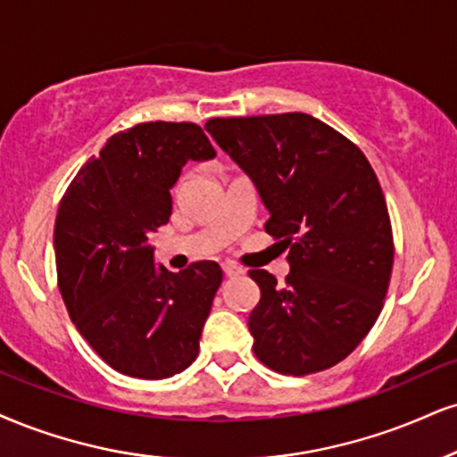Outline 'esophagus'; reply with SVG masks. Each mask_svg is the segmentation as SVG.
Masks as SVG:
<instances>
[{"instance_id": "34e87169", "label": "esophagus", "mask_w": 457, "mask_h": 457, "mask_svg": "<svg viewBox=\"0 0 457 457\" xmlns=\"http://www.w3.org/2000/svg\"><path fill=\"white\" fill-rule=\"evenodd\" d=\"M223 272H225V277H238V274H243V270H240V268L232 262L223 263Z\"/></svg>"}]
</instances>
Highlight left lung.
Segmentation results:
<instances>
[{"label":"left lung","instance_id":"8db88e82","mask_svg":"<svg viewBox=\"0 0 457 457\" xmlns=\"http://www.w3.org/2000/svg\"><path fill=\"white\" fill-rule=\"evenodd\" d=\"M206 131L249 174L270 212L266 232L289 249L285 285L251 270L262 298L253 351L281 375L345 360L375 326L394 266L392 223L364 153L304 112L211 119Z\"/></svg>","mask_w":457,"mask_h":457}]
</instances>
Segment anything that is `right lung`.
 Here are the masks:
<instances>
[{
    "label": "right lung",
    "instance_id": "right-lung-1",
    "mask_svg": "<svg viewBox=\"0 0 457 457\" xmlns=\"http://www.w3.org/2000/svg\"><path fill=\"white\" fill-rule=\"evenodd\" d=\"M217 153L195 123H140L108 138L71 180L54 221L59 291L71 321L114 370L168 378L197 357L223 281L217 262L155 266L148 236L172 214L187 162Z\"/></svg>",
    "mask_w": 457,
    "mask_h": 457
}]
</instances>
